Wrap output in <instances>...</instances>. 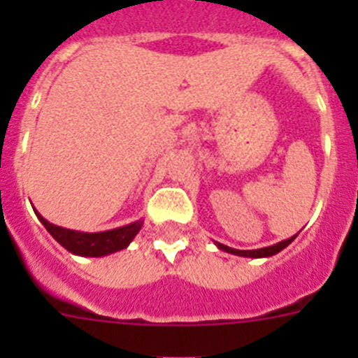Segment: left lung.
Here are the masks:
<instances>
[{
    "label": "left lung",
    "instance_id": "left-lung-1",
    "mask_svg": "<svg viewBox=\"0 0 358 358\" xmlns=\"http://www.w3.org/2000/svg\"><path fill=\"white\" fill-rule=\"evenodd\" d=\"M294 238H296V235L290 236V238H287V240H283V242H278V243H274V245H268V248L252 249V251H240V249L227 248V245H224V243H218V242H217V248L222 249V251H226V252H231V255L245 256V258H267V256H273V255H276V252L283 251V249H285L289 243H292Z\"/></svg>",
    "mask_w": 358,
    "mask_h": 358
}]
</instances>
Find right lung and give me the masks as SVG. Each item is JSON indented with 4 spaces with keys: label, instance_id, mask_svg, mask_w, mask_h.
I'll use <instances>...</instances> for the list:
<instances>
[{
    "label": "right lung",
    "instance_id": "1",
    "mask_svg": "<svg viewBox=\"0 0 358 358\" xmlns=\"http://www.w3.org/2000/svg\"><path fill=\"white\" fill-rule=\"evenodd\" d=\"M36 215L39 217L41 224L48 229L50 235L61 243L62 248L78 256H106L110 252L122 251L132 242V238L138 235V231L143 226V220H138V222L116 227V229L102 231V233H82V231L66 229V227L50 224L37 211Z\"/></svg>",
    "mask_w": 358,
    "mask_h": 358
}]
</instances>
